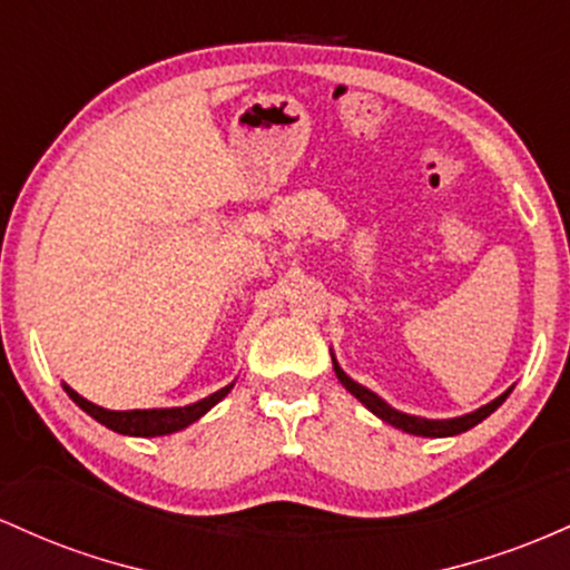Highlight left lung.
I'll use <instances>...</instances> for the list:
<instances>
[{"label": "left lung", "mask_w": 570, "mask_h": 570, "mask_svg": "<svg viewBox=\"0 0 570 570\" xmlns=\"http://www.w3.org/2000/svg\"><path fill=\"white\" fill-rule=\"evenodd\" d=\"M334 371H336L338 382H342V385L347 387L350 393H353L355 399L368 409V412H374L376 417L385 420V423H390V425L401 428V431L414 433V436L441 439V436H455V433L469 431V428H474V425L482 423L484 417H490V414L495 412V409L501 406L503 401H507V395H509V393L498 395V399L490 401L488 406L476 409V412H471V414H463V417H455V420H425V417H412V414H404V412H395V409L387 406L385 401L380 399V395L371 393V390H366L363 385H357V382L350 380V376L344 374L342 368H338L336 361H334Z\"/></svg>", "instance_id": "obj_1"}]
</instances>
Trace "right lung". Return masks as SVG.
Masks as SVG:
<instances>
[{"label":"right lung","mask_w":570,"mask_h":570,"mask_svg":"<svg viewBox=\"0 0 570 570\" xmlns=\"http://www.w3.org/2000/svg\"><path fill=\"white\" fill-rule=\"evenodd\" d=\"M234 385L217 390V393L207 395V399L196 401L190 406H180V409H131V412H110V409H101L86 401L82 395L75 393V390L67 387L69 399L78 404L82 412H88L96 423L107 425L115 433H124V436H166V433H175L188 428L190 423L207 414L217 401L226 399L228 390Z\"/></svg>","instance_id":"1"}]
</instances>
